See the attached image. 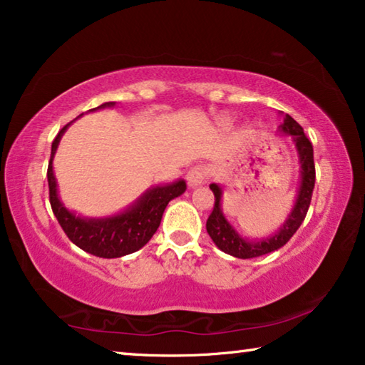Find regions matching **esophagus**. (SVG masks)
<instances>
[{
  "mask_svg": "<svg viewBox=\"0 0 365 365\" xmlns=\"http://www.w3.org/2000/svg\"><path fill=\"white\" fill-rule=\"evenodd\" d=\"M207 172L205 168H191L187 172V182L190 188H197L206 182Z\"/></svg>",
  "mask_w": 365,
  "mask_h": 365,
  "instance_id": "1",
  "label": "esophagus"
}]
</instances>
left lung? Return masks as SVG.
I'll list each match as a JSON object with an SVG mask.
<instances>
[{"label": "left lung", "instance_id": "1", "mask_svg": "<svg viewBox=\"0 0 365 365\" xmlns=\"http://www.w3.org/2000/svg\"><path fill=\"white\" fill-rule=\"evenodd\" d=\"M280 133L289 135L294 143L296 153L299 159V188L296 195V201L292 212L288 214L287 220L280 225L279 230L267 238H245L240 235L235 227L227 220L222 211V187L217 183H211L209 188L214 193V209L206 222V230L212 242L220 251L227 252L238 259H251L269 255L272 251L280 250L288 240L293 237L299 225L304 220L309 205H311L314 183H316V165H314V150L312 143L304 135V130L292 115H283V123L279 127Z\"/></svg>", "mask_w": 365, "mask_h": 365}]
</instances>
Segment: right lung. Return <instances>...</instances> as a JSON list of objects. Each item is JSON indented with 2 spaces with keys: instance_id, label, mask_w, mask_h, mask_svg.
<instances>
[{
  "instance_id": "1",
  "label": "right lung",
  "mask_w": 365,
  "mask_h": 365,
  "mask_svg": "<svg viewBox=\"0 0 365 365\" xmlns=\"http://www.w3.org/2000/svg\"><path fill=\"white\" fill-rule=\"evenodd\" d=\"M114 104V101H109L90 110L113 108ZM71 123L72 122L61 128L51 145V158H49L48 164V187L53 212L71 242L85 252L104 259L132 255L150 242L160 224L165 206L169 205L170 200L185 193L187 183L180 178L177 182L148 188L133 205L123 209L122 212L108 215V217H82V215H77L76 212L69 211L61 201L58 182L53 170L54 154H56L59 141Z\"/></svg>"
}]
</instances>
